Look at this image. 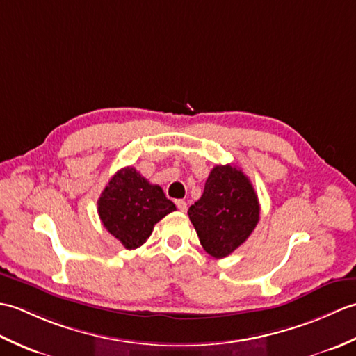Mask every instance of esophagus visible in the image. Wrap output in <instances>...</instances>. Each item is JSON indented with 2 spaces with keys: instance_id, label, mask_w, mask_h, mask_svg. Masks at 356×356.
<instances>
[{
  "instance_id": "esophagus-1",
  "label": "esophagus",
  "mask_w": 356,
  "mask_h": 356,
  "mask_svg": "<svg viewBox=\"0 0 356 356\" xmlns=\"http://www.w3.org/2000/svg\"><path fill=\"white\" fill-rule=\"evenodd\" d=\"M176 205H177V208H179L180 211H182V213H186L188 205H186L185 200H176Z\"/></svg>"
}]
</instances>
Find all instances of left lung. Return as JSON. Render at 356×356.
Segmentation results:
<instances>
[{
    "label": "left lung",
    "mask_w": 356,
    "mask_h": 356,
    "mask_svg": "<svg viewBox=\"0 0 356 356\" xmlns=\"http://www.w3.org/2000/svg\"><path fill=\"white\" fill-rule=\"evenodd\" d=\"M188 216L203 249L223 259L243 245L260 218V203L246 174L236 165H216L202 197Z\"/></svg>",
    "instance_id": "1"
}]
</instances>
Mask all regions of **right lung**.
<instances>
[{"instance_id": "obj_1", "label": "right lung", "mask_w": 356, "mask_h": 356, "mask_svg": "<svg viewBox=\"0 0 356 356\" xmlns=\"http://www.w3.org/2000/svg\"><path fill=\"white\" fill-rule=\"evenodd\" d=\"M172 211L176 205L162 188L149 184L133 166L119 170L97 200L102 225L127 249L145 243L154 225Z\"/></svg>"}]
</instances>
